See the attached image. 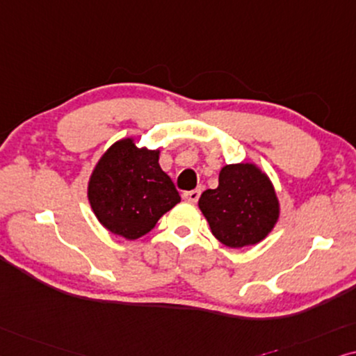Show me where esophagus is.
<instances>
[{
  "label": "esophagus",
  "instance_id": "obj_1",
  "mask_svg": "<svg viewBox=\"0 0 356 356\" xmlns=\"http://www.w3.org/2000/svg\"><path fill=\"white\" fill-rule=\"evenodd\" d=\"M200 193H202L200 188H195V191H191V192H186V193H184V198H186L187 202L195 203V202L198 200V198H200Z\"/></svg>",
  "mask_w": 356,
  "mask_h": 356
}]
</instances>
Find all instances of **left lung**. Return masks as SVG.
Segmentation results:
<instances>
[{"label":"left lung","instance_id":"left-lung-1","mask_svg":"<svg viewBox=\"0 0 356 356\" xmlns=\"http://www.w3.org/2000/svg\"><path fill=\"white\" fill-rule=\"evenodd\" d=\"M218 181V187L208 188L198 200L213 236L233 249L267 238L280 215V203L267 174L250 163L227 164Z\"/></svg>","mask_w":356,"mask_h":356}]
</instances>
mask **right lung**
I'll use <instances>...</instances> for the list:
<instances>
[{"mask_svg": "<svg viewBox=\"0 0 356 356\" xmlns=\"http://www.w3.org/2000/svg\"><path fill=\"white\" fill-rule=\"evenodd\" d=\"M88 198L99 222L112 234L135 241L149 233L181 202L159 165V149L138 148L134 138L113 143L97 161Z\"/></svg>", "mask_w": 356, "mask_h": 356, "instance_id": "add662e5", "label": "right lung"}]
</instances>
